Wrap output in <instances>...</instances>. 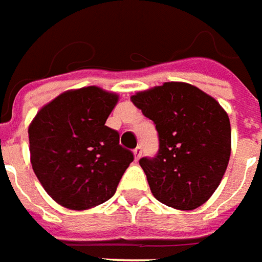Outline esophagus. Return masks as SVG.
<instances>
[{"mask_svg": "<svg viewBox=\"0 0 262 262\" xmlns=\"http://www.w3.org/2000/svg\"><path fill=\"white\" fill-rule=\"evenodd\" d=\"M133 154H134V159H135V161H140L141 154H142V149H141V146H138V148H135Z\"/></svg>", "mask_w": 262, "mask_h": 262, "instance_id": "1", "label": "esophagus"}]
</instances>
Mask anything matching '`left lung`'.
<instances>
[{
    "instance_id": "8db88e82",
    "label": "left lung",
    "mask_w": 262,
    "mask_h": 262,
    "mask_svg": "<svg viewBox=\"0 0 262 262\" xmlns=\"http://www.w3.org/2000/svg\"><path fill=\"white\" fill-rule=\"evenodd\" d=\"M159 135L155 158L140 159L152 194L178 210H194L214 193L229 165L231 127L216 98L183 81L131 96Z\"/></svg>"
}]
</instances>
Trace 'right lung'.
I'll use <instances>...</instances> for the list:
<instances>
[{
	"instance_id": "add662e5",
	"label": "right lung",
	"mask_w": 262,
	"mask_h": 262,
	"mask_svg": "<svg viewBox=\"0 0 262 262\" xmlns=\"http://www.w3.org/2000/svg\"><path fill=\"white\" fill-rule=\"evenodd\" d=\"M117 103V93L97 86L68 90L29 124L33 172L66 209L87 210L107 202L134 161L133 152L120 145L118 133L105 125Z\"/></svg>"
}]
</instances>
